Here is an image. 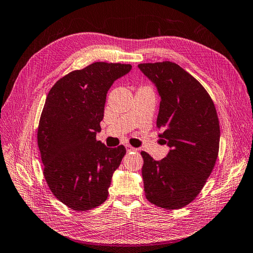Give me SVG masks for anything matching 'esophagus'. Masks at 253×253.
Listing matches in <instances>:
<instances>
[{
  "label": "esophagus",
  "instance_id": "34e87169",
  "mask_svg": "<svg viewBox=\"0 0 253 253\" xmlns=\"http://www.w3.org/2000/svg\"><path fill=\"white\" fill-rule=\"evenodd\" d=\"M126 149H127V151H136V150H139L138 148L130 146V145H129V144H127V145H126Z\"/></svg>",
  "mask_w": 253,
  "mask_h": 253
}]
</instances>
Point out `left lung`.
Instances as JSON below:
<instances>
[{
  "label": "left lung",
  "instance_id": "obj_1",
  "mask_svg": "<svg viewBox=\"0 0 253 253\" xmlns=\"http://www.w3.org/2000/svg\"><path fill=\"white\" fill-rule=\"evenodd\" d=\"M138 67L161 97L157 127L169 147L160 161L141 153L144 192L158 207L181 209L199 194L217 159V112L204 86L178 64L163 61Z\"/></svg>",
  "mask_w": 253,
  "mask_h": 253
}]
</instances>
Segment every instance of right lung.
<instances>
[{"label":"right lung","instance_id":"obj_1","mask_svg":"<svg viewBox=\"0 0 253 253\" xmlns=\"http://www.w3.org/2000/svg\"><path fill=\"white\" fill-rule=\"evenodd\" d=\"M130 64L94 62L63 76L49 90L38 127L43 175L54 196L75 211L105 203L126 148L96 141L107 93Z\"/></svg>","mask_w":253,"mask_h":253}]
</instances>
